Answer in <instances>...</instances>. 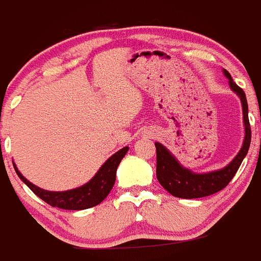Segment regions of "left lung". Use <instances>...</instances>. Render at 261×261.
<instances>
[{
    "label": "left lung",
    "instance_id": "left-lung-1",
    "mask_svg": "<svg viewBox=\"0 0 261 261\" xmlns=\"http://www.w3.org/2000/svg\"><path fill=\"white\" fill-rule=\"evenodd\" d=\"M224 75L229 79V87L234 93H237L242 103L245 123V140L242 144V148L240 153L234 156L233 161L228 166L224 167L223 169L200 174L194 173L190 169L184 168L162 144L155 143L156 178H158L159 184L176 198H204V196H209V195L221 191L233 178V176L241 166L242 161L246 156L247 151H249L250 143H251V127H250L249 115H247L249 108H247L246 95H245L244 90L232 80L231 75L227 70H224Z\"/></svg>",
    "mask_w": 261,
    "mask_h": 261
}]
</instances>
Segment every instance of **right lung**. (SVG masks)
Here are the masks:
<instances>
[{"label": "right lung", "mask_w": 261, "mask_h": 261, "mask_svg": "<svg viewBox=\"0 0 261 261\" xmlns=\"http://www.w3.org/2000/svg\"><path fill=\"white\" fill-rule=\"evenodd\" d=\"M127 146L118 150L100 167L97 174L88 184H85L82 187H77V189L69 190V191L53 192L39 189L35 185H33L32 182L28 181L17 171L16 166H14V168L16 171L17 176L20 177V179L37 195L38 198L49 204L50 206H57L60 209H66V211H83V209L98 205L107 198V195L110 194L113 185H115L116 171H117L118 164H120L121 159L125 156V154L127 153Z\"/></svg>", "instance_id": "1"}]
</instances>
